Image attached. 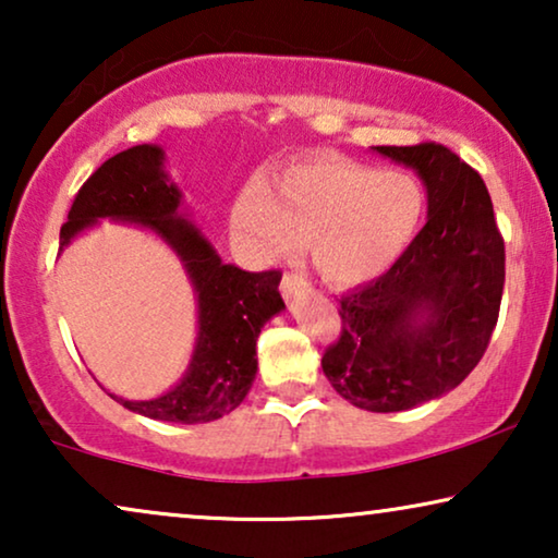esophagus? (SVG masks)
I'll return each mask as SVG.
<instances>
[{
    "label": "esophagus",
    "instance_id": "34e87169",
    "mask_svg": "<svg viewBox=\"0 0 558 558\" xmlns=\"http://www.w3.org/2000/svg\"><path fill=\"white\" fill-rule=\"evenodd\" d=\"M279 289H281V294H284V300L292 302L296 294L307 292L310 281L304 279V277H300V274H284V277H281V287Z\"/></svg>",
    "mask_w": 558,
    "mask_h": 558
}]
</instances>
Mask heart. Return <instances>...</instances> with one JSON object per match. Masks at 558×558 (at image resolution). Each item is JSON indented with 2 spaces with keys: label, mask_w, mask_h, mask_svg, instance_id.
<instances>
[{
  "label": "heart",
  "mask_w": 558,
  "mask_h": 558,
  "mask_svg": "<svg viewBox=\"0 0 558 558\" xmlns=\"http://www.w3.org/2000/svg\"><path fill=\"white\" fill-rule=\"evenodd\" d=\"M424 213L418 182L399 170L317 157L274 178L248 180L228 213V228L256 262L292 256L310 239V258L327 281L365 284L399 262Z\"/></svg>",
  "instance_id": "1"
}]
</instances>
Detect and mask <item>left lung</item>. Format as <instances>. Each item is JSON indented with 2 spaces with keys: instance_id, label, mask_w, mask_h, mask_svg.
I'll return each instance as SVG.
<instances>
[{
  "instance_id": "8db88e82",
  "label": "left lung",
  "mask_w": 558,
  "mask_h": 558,
  "mask_svg": "<svg viewBox=\"0 0 558 558\" xmlns=\"http://www.w3.org/2000/svg\"><path fill=\"white\" fill-rule=\"evenodd\" d=\"M426 190V223L384 277L340 296L342 332L323 355L330 386L391 414L441 399L470 376L498 323L506 246L480 174L426 142L373 147Z\"/></svg>"
}]
</instances>
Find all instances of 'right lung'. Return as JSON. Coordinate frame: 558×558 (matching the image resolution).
<instances>
[{
    "mask_svg": "<svg viewBox=\"0 0 558 558\" xmlns=\"http://www.w3.org/2000/svg\"><path fill=\"white\" fill-rule=\"evenodd\" d=\"M159 144H136L98 167L75 195L60 251L101 220L155 233L180 258L195 292L197 335L178 384L147 401L111 393L121 407L155 422L205 424L231 414L256 378V340L284 310L281 271H243L226 264L201 226L182 210V190Z\"/></svg>",
    "mask_w": 558,
    "mask_h": 558,
    "instance_id": "1",
    "label": "right lung"
}]
</instances>
